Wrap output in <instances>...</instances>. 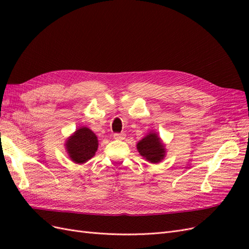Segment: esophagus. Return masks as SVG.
Returning <instances> with one entry per match:
<instances>
[{"instance_id":"esophagus-1","label":"esophagus","mask_w":249,"mask_h":249,"mask_svg":"<svg viewBox=\"0 0 249 249\" xmlns=\"http://www.w3.org/2000/svg\"><path fill=\"white\" fill-rule=\"evenodd\" d=\"M113 137H114V139H116V140H124L125 135L124 133H115L114 135H113Z\"/></svg>"}]
</instances>
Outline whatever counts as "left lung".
I'll return each instance as SVG.
<instances>
[{"mask_svg":"<svg viewBox=\"0 0 249 249\" xmlns=\"http://www.w3.org/2000/svg\"><path fill=\"white\" fill-rule=\"evenodd\" d=\"M137 149L139 154L150 163H159L165 157V146L160 137L154 132L148 135L137 143Z\"/></svg>","mask_w":249,"mask_h":249,"instance_id":"8db88e82","label":"left lung"}]
</instances>
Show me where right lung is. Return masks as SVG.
I'll use <instances>...</instances> for the list:
<instances>
[{
  "label": "right lung",
  "mask_w": 249,
  "mask_h": 249,
  "mask_svg": "<svg viewBox=\"0 0 249 249\" xmlns=\"http://www.w3.org/2000/svg\"><path fill=\"white\" fill-rule=\"evenodd\" d=\"M99 141L95 134L86 126L78 129L65 143L66 152L77 164L86 163L95 155Z\"/></svg>",
  "instance_id": "obj_1"
}]
</instances>
